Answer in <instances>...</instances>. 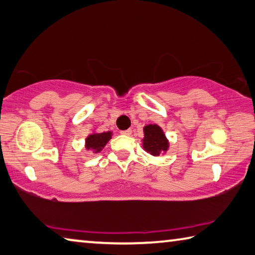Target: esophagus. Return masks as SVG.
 Returning a JSON list of instances; mask_svg holds the SVG:
<instances>
[{
  "mask_svg": "<svg viewBox=\"0 0 255 255\" xmlns=\"http://www.w3.org/2000/svg\"><path fill=\"white\" fill-rule=\"evenodd\" d=\"M131 133H132V130H131V128H128V130L121 131V134H123V135H131Z\"/></svg>",
  "mask_w": 255,
  "mask_h": 255,
  "instance_id": "1",
  "label": "esophagus"
}]
</instances>
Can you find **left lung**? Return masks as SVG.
I'll return each instance as SVG.
<instances>
[{
	"mask_svg": "<svg viewBox=\"0 0 255 255\" xmlns=\"http://www.w3.org/2000/svg\"><path fill=\"white\" fill-rule=\"evenodd\" d=\"M144 137L143 149L150 154L158 157L163 152H166L169 148V141L162 131V128L157 124H149L143 128Z\"/></svg>",
	"mask_w": 255,
	"mask_h": 255,
	"instance_id": "left-lung-1",
	"label": "left lung"
}]
</instances>
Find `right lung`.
Instances as JSON below:
<instances>
[{
	"label": "right lung",
	"instance_id": "1",
	"mask_svg": "<svg viewBox=\"0 0 255 255\" xmlns=\"http://www.w3.org/2000/svg\"><path fill=\"white\" fill-rule=\"evenodd\" d=\"M112 132H102V133H92L86 137L85 141V148L92 150L94 153L101 152L102 149L106 145L107 142L111 140Z\"/></svg>",
	"mask_w": 255,
	"mask_h": 255
}]
</instances>
